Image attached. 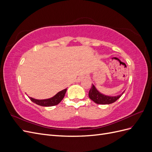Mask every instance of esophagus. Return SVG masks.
<instances>
[{
  "mask_svg": "<svg viewBox=\"0 0 152 152\" xmlns=\"http://www.w3.org/2000/svg\"><path fill=\"white\" fill-rule=\"evenodd\" d=\"M84 78V76H80V77H79L78 78V79H77V80H78V82H80L81 80H83Z\"/></svg>",
  "mask_w": 152,
  "mask_h": 152,
  "instance_id": "esophagus-1",
  "label": "esophagus"
}]
</instances>
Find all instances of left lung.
Wrapping results in <instances>:
<instances>
[{
  "label": "left lung",
  "mask_w": 152,
  "mask_h": 152,
  "mask_svg": "<svg viewBox=\"0 0 152 152\" xmlns=\"http://www.w3.org/2000/svg\"><path fill=\"white\" fill-rule=\"evenodd\" d=\"M124 92H125V91L122 92V93L120 95L115 96H107L101 93L96 88V87L94 86V84H92V87L89 92V97L96 104H108L116 102L119 98H121V96L124 94Z\"/></svg>",
  "instance_id": "obj_1"
}]
</instances>
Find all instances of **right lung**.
<instances>
[{
	"label": "right lung",
	"instance_id": "right-lung-1",
	"mask_svg": "<svg viewBox=\"0 0 152 152\" xmlns=\"http://www.w3.org/2000/svg\"><path fill=\"white\" fill-rule=\"evenodd\" d=\"M66 90L67 89H65L59 91L56 95H54L53 97L49 99H37L31 97H29V98L32 102L38 105L42 106V107H52V106L57 105L61 102V100L63 99L64 96L65 95Z\"/></svg>",
	"mask_w": 152,
	"mask_h": 152
}]
</instances>
